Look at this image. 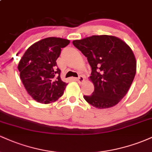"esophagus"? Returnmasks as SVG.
<instances>
[{"mask_svg":"<svg viewBox=\"0 0 152 152\" xmlns=\"http://www.w3.org/2000/svg\"><path fill=\"white\" fill-rule=\"evenodd\" d=\"M76 80L78 82V83H83V82L84 81V78H83L82 76H78V78H76Z\"/></svg>","mask_w":152,"mask_h":152,"instance_id":"34e87169","label":"esophagus"}]
</instances>
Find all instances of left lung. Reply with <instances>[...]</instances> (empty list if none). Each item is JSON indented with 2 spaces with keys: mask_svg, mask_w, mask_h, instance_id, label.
I'll return each instance as SVG.
<instances>
[{
  "mask_svg": "<svg viewBox=\"0 0 152 152\" xmlns=\"http://www.w3.org/2000/svg\"><path fill=\"white\" fill-rule=\"evenodd\" d=\"M87 58L94 91L83 96L88 104L98 109L112 107L129 89L137 71V61L130 47L117 37L92 36L73 41Z\"/></svg>",
  "mask_w": 152,
  "mask_h": 152,
  "instance_id": "1",
  "label": "left lung"
}]
</instances>
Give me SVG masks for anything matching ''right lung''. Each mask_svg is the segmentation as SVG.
Listing matches in <instances>:
<instances>
[{
	"instance_id": "right-lung-1",
	"label": "right lung",
	"mask_w": 152,
	"mask_h": 152,
	"mask_svg": "<svg viewBox=\"0 0 152 152\" xmlns=\"http://www.w3.org/2000/svg\"><path fill=\"white\" fill-rule=\"evenodd\" d=\"M69 43L61 38H44L29 47L20 59L18 66L20 79L36 102L49 104L64 94L67 83L61 78L56 60L61 48Z\"/></svg>"
}]
</instances>
